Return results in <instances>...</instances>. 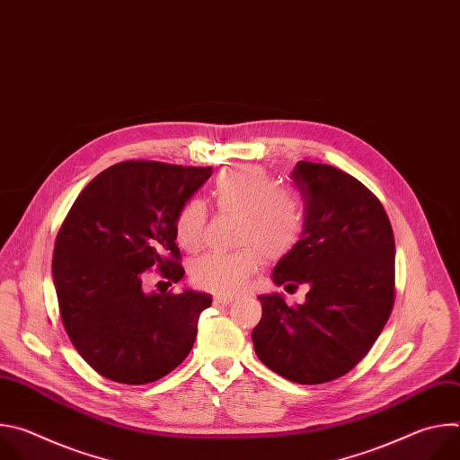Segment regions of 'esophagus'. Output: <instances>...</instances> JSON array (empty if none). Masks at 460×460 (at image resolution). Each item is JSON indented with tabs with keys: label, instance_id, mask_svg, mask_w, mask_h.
Here are the masks:
<instances>
[{
	"label": "esophagus",
	"instance_id": "34e87169",
	"mask_svg": "<svg viewBox=\"0 0 460 460\" xmlns=\"http://www.w3.org/2000/svg\"><path fill=\"white\" fill-rule=\"evenodd\" d=\"M233 302V298H227V296H215V304L217 305H229Z\"/></svg>",
	"mask_w": 460,
	"mask_h": 460
}]
</instances>
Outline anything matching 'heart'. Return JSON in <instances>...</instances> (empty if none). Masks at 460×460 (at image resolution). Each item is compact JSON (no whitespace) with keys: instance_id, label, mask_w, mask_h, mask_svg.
Returning <instances> with one entry per match:
<instances>
[{"instance_id":"heart-1","label":"heart","mask_w":460,"mask_h":460,"mask_svg":"<svg viewBox=\"0 0 460 460\" xmlns=\"http://www.w3.org/2000/svg\"><path fill=\"white\" fill-rule=\"evenodd\" d=\"M211 199L220 213L240 215L236 243L231 252H208L190 264L192 282L217 295L233 296L245 289L260 266V252L277 260L291 252L304 231V211L296 196L279 187L261 167L242 165L220 172ZM208 211L200 200L185 202L174 218V234L181 249L196 251L204 242Z\"/></svg>"}]
</instances>
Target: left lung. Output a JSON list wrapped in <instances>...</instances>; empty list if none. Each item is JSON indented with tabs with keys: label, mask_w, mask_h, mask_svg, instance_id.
Here are the masks:
<instances>
[{
	"label": "left lung",
	"mask_w": 460,
	"mask_h": 460,
	"mask_svg": "<svg viewBox=\"0 0 460 460\" xmlns=\"http://www.w3.org/2000/svg\"><path fill=\"white\" fill-rule=\"evenodd\" d=\"M304 231L273 270L277 286L307 284L305 302L260 295L252 344L261 364L296 384L351 371L371 349L395 302V238L376 196L351 174L298 162Z\"/></svg>",
	"instance_id": "obj_1"
}]
</instances>
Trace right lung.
Here are the masks:
<instances>
[{"instance_id": "right-lung-1", "label": "right lung", "mask_w": 460, "mask_h": 460, "mask_svg": "<svg viewBox=\"0 0 460 460\" xmlns=\"http://www.w3.org/2000/svg\"><path fill=\"white\" fill-rule=\"evenodd\" d=\"M213 174L128 160L80 192L56 236L52 279L65 332L84 360L119 384H149L192 349L208 293H146L149 270L180 282L174 218Z\"/></svg>"}]
</instances>
